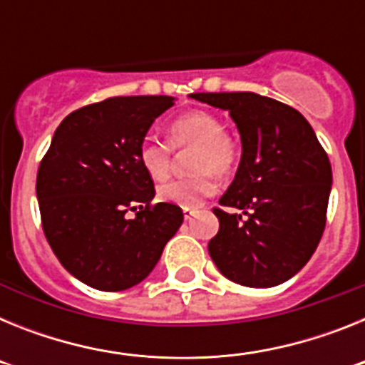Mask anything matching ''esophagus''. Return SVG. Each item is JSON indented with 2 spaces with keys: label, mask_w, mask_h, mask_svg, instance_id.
Listing matches in <instances>:
<instances>
[{
  "label": "esophagus",
  "mask_w": 365,
  "mask_h": 365,
  "mask_svg": "<svg viewBox=\"0 0 365 365\" xmlns=\"http://www.w3.org/2000/svg\"><path fill=\"white\" fill-rule=\"evenodd\" d=\"M195 212L197 210H193V208H182V214H185L186 221H188V219H192L193 215H195Z\"/></svg>",
  "instance_id": "34e87169"
}]
</instances>
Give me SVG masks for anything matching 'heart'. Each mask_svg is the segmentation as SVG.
Listing matches in <instances>:
<instances>
[{
  "label": "heart",
  "instance_id": "1",
  "mask_svg": "<svg viewBox=\"0 0 365 365\" xmlns=\"http://www.w3.org/2000/svg\"><path fill=\"white\" fill-rule=\"evenodd\" d=\"M168 140L173 148L193 146L190 170L193 175L168 180L159 186V199L180 208H197L215 192V175H228L240 160V148L225 131V124L210 111H188L168 125ZM157 138H144L137 150L138 164L153 180L166 179L172 168V148Z\"/></svg>",
  "mask_w": 365,
  "mask_h": 365
}]
</instances>
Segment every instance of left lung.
Segmentation results:
<instances>
[{
  "label": "left lung",
  "instance_id": "obj_1",
  "mask_svg": "<svg viewBox=\"0 0 365 365\" xmlns=\"http://www.w3.org/2000/svg\"><path fill=\"white\" fill-rule=\"evenodd\" d=\"M227 109L241 135L240 168L214 208L208 252L219 272L245 287L279 285L305 267L325 228L331 163L302 113L256 93H193Z\"/></svg>",
  "mask_w": 365,
  "mask_h": 365
}]
</instances>
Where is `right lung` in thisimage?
I'll return each mask as SVG.
<instances>
[{"instance_id":"add662e5","label":"right lung","mask_w":365,"mask_h":365,"mask_svg":"<svg viewBox=\"0 0 365 365\" xmlns=\"http://www.w3.org/2000/svg\"><path fill=\"white\" fill-rule=\"evenodd\" d=\"M173 96H113L67 115L41 159V227L63 269L106 292L143 282L182 225L177 205L157 202L137 150ZM135 211L133 218L129 212Z\"/></svg>"}]
</instances>
